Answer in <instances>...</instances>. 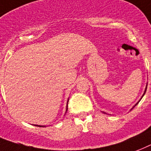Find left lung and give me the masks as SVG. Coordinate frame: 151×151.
Instances as JSON below:
<instances>
[{
	"mask_svg": "<svg viewBox=\"0 0 151 151\" xmlns=\"http://www.w3.org/2000/svg\"><path fill=\"white\" fill-rule=\"evenodd\" d=\"M147 87H146V89H145V91H144V94H143V95H144L145 93H146V91H147ZM143 95H142V96H143Z\"/></svg>",
	"mask_w": 151,
	"mask_h": 151,
	"instance_id": "8db88e82",
	"label": "left lung"
}]
</instances>
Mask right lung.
Returning a JSON list of instances; mask_svg holds the SVG:
<instances>
[{"label":"right lung","mask_w":151,"mask_h":151,"mask_svg":"<svg viewBox=\"0 0 151 151\" xmlns=\"http://www.w3.org/2000/svg\"><path fill=\"white\" fill-rule=\"evenodd\" d=\"M67 110H68V109H67ZM36 126H38V127H41V126H39V125H36Z\"/></svg>","instance_id":"1"}]
</instances>
